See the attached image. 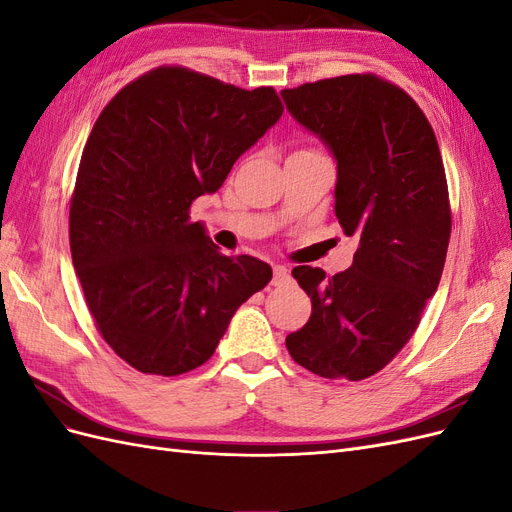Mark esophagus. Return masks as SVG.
<instances>
[{
    "label": "esophagus",
    "instance_id": "1",
    "mask_svg": "<svg viewBox=\"0 0 512 512\" xmlns=\"http://www.w3.org/2000/svg\"><path fill=\"white\" fill-rule=\"evenodd\" d=\"M288 269L286 267H282V265H275L273 267V280H271V284L273 286H282V284H286L288 282Z\"/></svg>",
    "mask_w": 512,
    "mask_h": 512
}]
</instances>
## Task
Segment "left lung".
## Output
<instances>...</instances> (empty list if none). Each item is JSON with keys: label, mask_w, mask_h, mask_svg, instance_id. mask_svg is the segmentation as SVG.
Masks as SVG:
<instances>
[{"label": "left lung", "mask_w": 512, "mask_h": 512, "mask_svg": "<svg viewBox=\"0 0 512 512\" xmlns=\"http://www.w3.org/2000/svg\"><path fill=\"white\" fill-rule=\"evenodd\" d=\"M282 98L331 149L335 215L359 239L342 273L292 269L312 316L286 348L320 378L365 380L408 344L440 284L451 239L440 147L418 104L376 74L305 83Z\"/></svg>", "instance_id": "8db88e82"}]
</instances>
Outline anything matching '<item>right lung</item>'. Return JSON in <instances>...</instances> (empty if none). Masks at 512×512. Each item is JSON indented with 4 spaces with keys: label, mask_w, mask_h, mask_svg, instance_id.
<instances>
[{
    "label": "right lung",
    "mask_w": 512,
    "mask_h": 512,
    "mask_svg": "<svg viewBox=\"0 0 512 512\" xmlns=\"http://www.w3.org/2000/svg\"><path fill=\"white\" fill-rule=\"evenodd\" d=\"M282 113L273 87L160 66L94 123L70 200L72 265L104 342L143 374L207 363L239 305L271 282L267 262L224 256L190 209Z\"/></svg>",
    "instance_id": "right-lung-1"
}]
</instances>
